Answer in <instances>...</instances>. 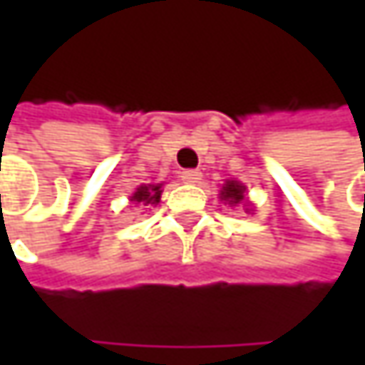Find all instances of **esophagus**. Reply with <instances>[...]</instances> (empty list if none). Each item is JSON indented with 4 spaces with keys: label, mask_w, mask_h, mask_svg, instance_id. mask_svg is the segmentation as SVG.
Instances as JSON below:
<instances>
[{
    "label": "esophagus",
    "mask_w": 365,
    "mask_h": 365,
    "mask_svg": "<svg viewBox=\"0 0 365 365\" xmlns=\"http://www.w3.org/2000/svg\"><path fill=\"white\" fill-rule=\"evenodd\" d=\"M200 178H202V173L198 169H185V171H182L183 183H196Z\"/></svg>",
    "instance_id": "1"
}]
</instances>
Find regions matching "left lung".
Here are the masks:
<instances>
[{
    "label": "left lung",
    "mask_w": 365,
    "mask_h": 365,
    "mask_svg": "<svg viewBox=\"0 0 365 365\" xmlns=\"http://www.w3.org/2000/svg\"><path fill=\"white\" fill-rule=\"evenodd\" d=\"M222 198L228 200L230 205H237L245 198V185H241L239 182H228L222 190Z\"/></svg>",
    "instance_id": "8db88e82"
}]
</instances>
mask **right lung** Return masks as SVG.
I'll use <instances>...</instances> for the list:
<instances>
[{
  "label": "right lung",
  "instance_id": "add662e5",
  "mask_svg": "<svg viewBox=\"0 0 365 365\" xmlns=\"http://www.w3.org/2000/svg\"><path fill=\"white\" fill-rule=\"evenodd\" d=\"M160 185H141V187H137V192L133 194V198L130 200H135V202H143V205H148V202H158L160 200Z\"/></svg>",
  "mask_w": 365,
  "mask_h": 365
}]
</instances>
